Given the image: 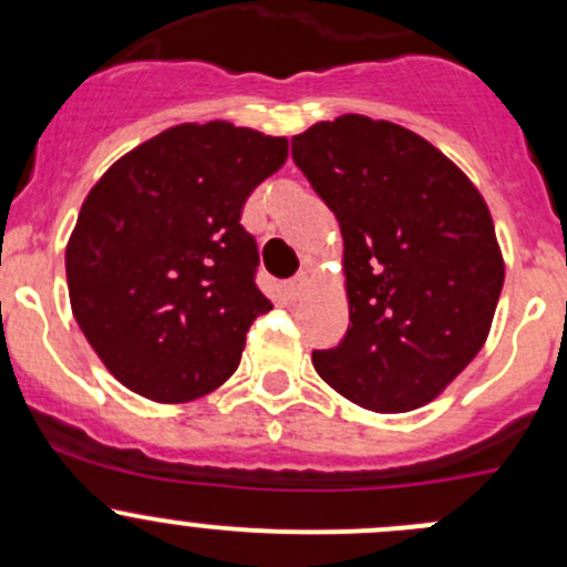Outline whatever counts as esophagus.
<instances>
[{"mask_svg":"<svg viewBox=\"0 0 567 567\" xmlns=\"http://www.w3.org/2000/svg\"><path fill=\"white\" fill-rule=\"evenodd\" d=\"M307 290H310V279H307V274H299V277L290 279L288 288H285V293H288L290 301H299V299H305Z\"/></svg>","mask_w":567,"mask_h":567,"instance_id":"obj_1","label":"esophagus"}]
</instances>
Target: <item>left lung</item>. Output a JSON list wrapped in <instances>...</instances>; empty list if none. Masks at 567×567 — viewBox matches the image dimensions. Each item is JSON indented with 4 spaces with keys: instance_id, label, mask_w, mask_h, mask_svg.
<instances>
[{
    "instance_id": "left-lung-1",
    "label": "left lung",
    "mask_w": 567,
    "mask_h": 567,
    "mask_svg": "<svg viewBox=\"0 0 567 567\" xmlns=\"http://www.w3.org/2000/svg\"><path fill=\"white\" fill-rule=\"evenodd\" d=\"M293 162L340 221L346 337L318 375L362 409L431 403L477 357L505 282L488 205L403 125L342 114L293 136Z\"/></svg>"
}]
</instances>
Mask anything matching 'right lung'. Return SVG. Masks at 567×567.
Listing matches in <instances>:
<instances>
[{"instance_id":"obj_1","label":"right lung","mask_w":567,"mask_h":567,"mask_svg":"<svg viewBox=\"0 0 567 567\" xmlns=\"http://www.w3.org/2000/svg\"><path fill=\"white\" fill-rule=\"evenodd\" d=\"M285 158V136L183 123L90 188L65 249L68 293L79 329L131 392L186 403L236 373L251 320L271 310L241 208Z\"/></svg>"}]
</instances>
